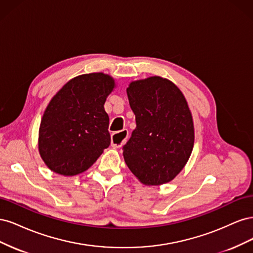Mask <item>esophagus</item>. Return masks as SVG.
Instances as JSON below:
<instances>
[{
	"instance_id": "1",
	"label": "esophagus",
	"mask_w": 253,
	"mask_h": 253,
	"mask_svg": "<svg viewBox=\"0 0 253 253\" xmlns=\"http://www.w3.org/2000/svg\"><path fill=\"white\" fill-rule=\"evenodd\" d=\"M128 136L127 129H122L121 132L114 133L112 136V147L113 148H120L122 144L125 143Z\"/></svg>"
}]
</instances>
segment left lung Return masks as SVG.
Listing matches in <instances>:
<instances>
[{
	"label": "left lung",
	"instance_id": "left-lung-1",
	"mask_svg": "<svg viewBox=\"0 0 253 253\" xmlns=\"http://www.w3.org/2000/svg\"><path fill=\"white\" fill-rule=\"evenodd\" d=\"M136 128L124 145L125 162L142 183L171 181L187 164L194 144L192 115L179 88L150 77L126 88Z\"/></svg>",
	"mask_w": 253,
	"mask_h": 253
}]
</instances>
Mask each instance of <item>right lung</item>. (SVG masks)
<instances>
[{
	"label": "right lung",
	"mask_w": 253,
	"mask_h": 253,
	"mask_svg": "<svg viewBox=\"0 0 253 253\" xmlns=\"http://www.w3.org/2000/svg\"><path fill=\"white\" fill-rule=\"evenodd\" d=\"M114 86L109 75H81L53 96L39 131L40 155L51 171L80 174L109 148L110 119L103 105Z\"/></svg>",
	"instance_id": "1"
}]
</instances>
